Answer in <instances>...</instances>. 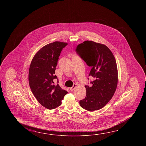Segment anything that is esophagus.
Wrapping results in <instances>:
<instances>
[{"mask_svg": "<svg viewBox=\"0 0 146 146\" xmlns=\"http://www.w3.org/2000/svg\"><path fill=\"white\" fill-rule=\"evenodd\" d=\"M76 87H77V84H74L72 88H70V90H71V91H72V90H74V89L76 88Z\"/></svg>", "mask_w": 146, "mask_h": 146, "instance_id": "1", "label": "esophagus"}]
</instances>
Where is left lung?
I'll return each mask as SVG.
<instances>
[{
    "label": "left lung",
    "mask_w": 146,
    "mask_h": 146,
    "mask_svg": "<svg viewBox=\"0 0 146 146\" xmlns=\"http://www.w3.org/2000/svg\"><path fill=\"white\" fill-rule=\"evenodd\" d=\"M76 50L91 67L89 76L94 78L91 87L85 86L86 96L79 104L90 112L99 110L111 100L116 90L118 72L115 57L106 45L91 40L79 44Z\"/></svg>",
    "instance_id": "8db88e82"
}]
</instances>
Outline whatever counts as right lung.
Returning a JSON list of instances; mask_svg holds the SVG:
<instances>
[{
    "label": "right lung",
    "mask_w": 146,
    "mask_h": 146,
    "mask_svg": "<svg viewBox=\"0 0 146 146\" xmlns=\"http://www.w3.org/2000/svg\"><path fill=\"white\" fill-rule=\"evenodd\" d=\"M67 44L58 41L47 44L35 54L31 61L29 70V86L37 101L49 110L60 106L68 93L58 84H54L58 57Z\"/></svg>",
    "instance_id": "1"
}]
</instances>
